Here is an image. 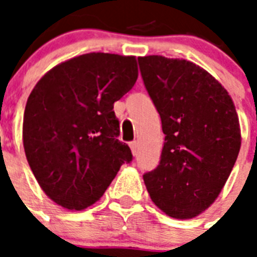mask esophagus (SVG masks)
Masks as SVG:
<instances>
[{
	"instance_id": "1",
	"label": "esophagus",
	"mask_w": 257,
	"mask_h": 257,
	"mask_svg": "<svg viewBox=\"0 0 257 257\" xmlns=\"http://www.w3.org/2000/svg\"><path fill=\"white\" fill-rule=\"evenodd\" d=\"M129 147H131V151L132 153L136 156L137 151H139V144H137V141H132V143H129Z\"/></svg>"
}]
</instances>
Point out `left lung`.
<instances>
[{"mask_svg": "<svg viewBox=\"0 0 257 257\" xmlns=\"http://www.w3.org/2000/svg\"><path fill=\"white\" fill-rule=\"evenodd\" d=\"M139 64L165 135L157 168L143 176L145 187L167 215L192 219L217 199L236 163L241 135L235 104L193 62L145 56Z\"/></svg>", "mask_w": 257, "mask_h": 257, "instance_id": "left-lung-1", "label": "left lung"}]
</instances>
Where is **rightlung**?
<instances>
[{
    "label": "right lung",
    "mask_w": 257,
    "mask_h": 257,
    "mask_svg": "<svg viewBox=\"0 0 257 257\" xmlns=\"http://www.w3.org/2000/svg\"><path fill=\"white\" fill-rule=\"evenodd\" d=\"M139 76L135 56L86 53L48 72L30 93L24 113L26 159L46 196L82 211L104 195L132 152L117 140L113 104Z\"/></svg>",
    "instance_id": "add662e5"
}]
</instances>
